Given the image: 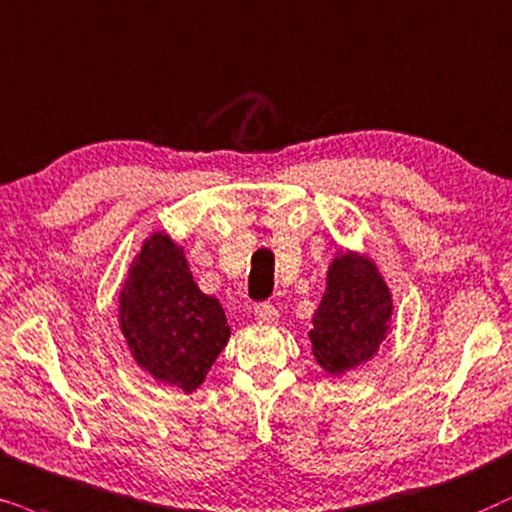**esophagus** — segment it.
Wrapping results in <instances>:
<instances>
[{
    "label": "esophagus",
    "mask_w": 512,
    "mask_h": 512,
    "mask_svg": "<svg viewBox=\"0 0 512 512\" xmlns=\"http://www.w3.org/2000/svg\"><path fill=\"white\" fill-rule=\"evenodd\" d=\"M252 313H255V318L260 320V323H274V320H278V311L269 302L257 304L255 311H252Z\"/></svg>",
    "instance_id": "1"
}]
</instances>
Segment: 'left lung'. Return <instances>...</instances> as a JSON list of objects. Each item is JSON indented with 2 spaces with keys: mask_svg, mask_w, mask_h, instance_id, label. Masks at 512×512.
Instances as JSON below:
<instances>
[{
  "mask_svg": "<svg viewBox=\"0 0 512 512\" xmlns=\"http://www.w3.org/2000/svg\"><path fill=\"white\" fill-rule=\"evenodd\" d=\"M393 295L367 255L339 250L313 313L311 351L327 374H346L377 356L391 332Z\"/></svg>",
  "mask_w": 512,
  "mask_h": 512,
  "instance_id": "obj_1",
  "label": "left lung"
}]
</instances>
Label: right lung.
<instances>
[{
    "label": "right lung",
    "instance_id": "add662e5",
    "mask_svg": "<svg viewBox=\"0 0 512 512\" xmlns=\"http://www.w3.org/2000/svg\"><path fill=\"white\" fill-rule=\"evenodd\" d=\"M119 327L142 370L192 393L229 342L222 304L196 285L185 248L156 231L128 269L119 295Z\"/></svg>",
    "mask_w": 512,
    "mask_h": 512
}]
</instances>
